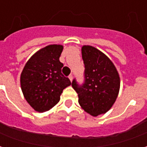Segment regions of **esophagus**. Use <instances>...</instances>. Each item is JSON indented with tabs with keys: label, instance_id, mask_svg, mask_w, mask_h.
I'll return each mask as SVG.
<instances>
[{
	"label": "esophagus",
	"instance_id": "esophagus-1",
	"mask_svg": "<svg viewBox=\"0 0 147 147\" xmlns=\"http://www.w3.org/2000/svg\"><path fill=\"white\" fill-rule=\"evenodd\" d=\"M68 78H69V80H70L71 81H72V79H73V76H72V75H71V74L70 76H68Z\"/></svg>",
	"mask_w": 147,
	"mask_h": 147
}]
</instances>
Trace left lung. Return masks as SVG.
<instances>
[{"label":"left lung","instance_id":"1","mask_svg":"<svg viewBox=\"0 0 147 147\" xmlns=\"http://www.w3.org/2000/svg\"><path fill=\"white\" fill-rule=\"evenodd\" d=\"M85 65L84 83H71L79 97L80 106L93 117L108 112L117 100L120 80L113 63L102 52L91 45L82 47Z\"/></svg>","mask_w":147,"mask_h":147}]
</instances>
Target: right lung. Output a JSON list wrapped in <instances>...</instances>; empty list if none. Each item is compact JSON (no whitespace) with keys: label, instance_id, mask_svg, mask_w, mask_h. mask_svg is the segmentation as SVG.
<instances>
[{"label":"right lung","instance_id":"obj_1","mask_svg":"<svg viewBox=\"0 0 147 147\" xmlns=\"http://www.w3.org/2000/svg\"><path fill=\"white\" fill-rule=\"evenodd\" d=\"M63 45H49L28 60L20 76L21 89L29 105L37 112L49 110L60 101L71 81L61 73L64 64L59 58Z\"/></svg>","mask_w":147,"mask_h":147}]
</instances>
